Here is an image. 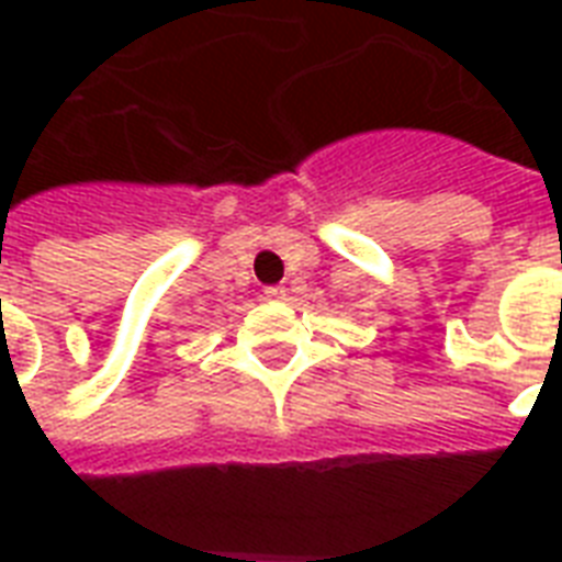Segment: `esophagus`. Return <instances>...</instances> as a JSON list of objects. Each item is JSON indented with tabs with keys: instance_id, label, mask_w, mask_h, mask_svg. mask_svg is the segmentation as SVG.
<instances>
[{
	"instance_id": "esophagus-1",
	"label": "esophagus",
	"mask_w": 562,
	"mask_h": 562,
	"mask_svg": "<svg viewBox=\"0 0 562 562\" xmlns=\"http://www.w3.org/2000/svg\"><path fill=\"white\" fill-rule=\"evenodd\" d=\"M265 297H268V300H285V289H282V285H268V289H265Z\"/></svg>"
}]
</instances>
